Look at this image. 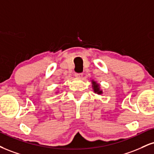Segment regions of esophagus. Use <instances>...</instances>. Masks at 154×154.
<instances>
[{
    "instance_id": "34e87169",
    "label": "esophagus",
    "mask_w": 154,
    "mask_h": 154,
    "mask_svg": "<svg viewBox=\"0 0 154 154\" xmlns=\"http://www.w3.org/2000/svg\"><path fill=\"white\" fill-rule=\"evenodd\" d=\"M82 73H76L75 74V77H77V78H81L82 77Z\"/></svg>"
}]
</instances>
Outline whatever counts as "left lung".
<instances>
[{
  "label": "left lung",
  "instance_id": "1",
  "mask_svg": "<svg viewBox=\"0 0 154 154\" xmlns=\"http://www.w3.org/2000/svg\"><path fill=\"white\" fill-rule=\"evenodd\" d=\"M92 87H93V89H94V92H96V93H98V94H100L102 93V91L101 90H100V86L99 85H97V83L95 82H92Z\"/></svg>",
  "mask_w": 154,
  "mask_h": 154
}]
</instances>
